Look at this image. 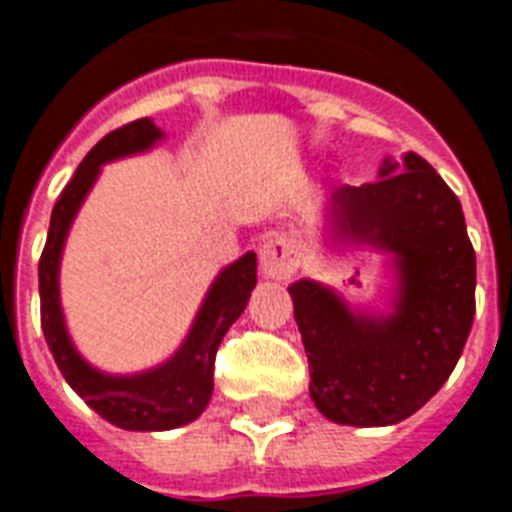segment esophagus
<instances>
[{
  "instance_id": "34e87169",
  "label": "esophagus",
  "mask_w": 512,
  "mask_h": 512,
  "mask_svg": "<svg viewBox=\"0 0 512 512\" xmlns=\"http://www.w3.org/2000/svg\"><path fill=\"white\" fill-rule=\"evenodd\" d=\"M260 268L268 279L284 282L298 271V249L290 239L273 236V239L263 241V247H260Z\"/></svg>"
}]
</instances>
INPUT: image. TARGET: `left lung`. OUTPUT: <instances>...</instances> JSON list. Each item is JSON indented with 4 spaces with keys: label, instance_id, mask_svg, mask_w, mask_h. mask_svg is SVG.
I'll list each match as a JSON object with an SVG mask.
<instances>
[{
    "label": "left lung",
    "instance_id": "1",
    "mask_svg": "<svg viewBox=\"0 0 512 512\" xmlns=\"http://www.w3.org/2000/svg\"><path fill=\"white\" fill-rule=\"evenodd\" d=\"M376 182L333 190L330 236L392 255V314L346 306L330 287H290L311 370V400L349 427L408 419L446 384L475 317V249L459 198L416 152L386 158Z\"/></svg>",
    "mask_w": 512,
    "mask_h": 512
}]
</instances>
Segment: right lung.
<instances>
[{
	"instance_id": "1",
	"label": "right lung",
	"mask_w": 512,
	"mask_h": 512,
	"mask_svg": "<svg viewBox=\"0 0 512 512\" xmlns=\"http://www.w3.org/2000/svg\"><path fill=\"white\" fill-rule=\"evenodd\" d=\"M163 131L150 117L134 120L128 126L109 131L96 147L77 166L74 177L58 195L50 230L42 257H39V300H42V333L48 341L53 360L61 376L72 386L101 419L120 429L134 432H163L190 424L212 400L214 389V357L220 341L230 325L247 308L249 292L257 284V257L247 252L236 263L222 268L214 279L204 303L198 308L190 333L177 354L163 365L134 376H109L91 368L74 349L72 338L66 333L61 295H58V265L64 252L66 233L72 228L77 209L83 206L85 195L91 193L93 182L101 174V166L117 158H126L134 152L150 150L161 142Z\"/></svg>"
}]
</instances>
